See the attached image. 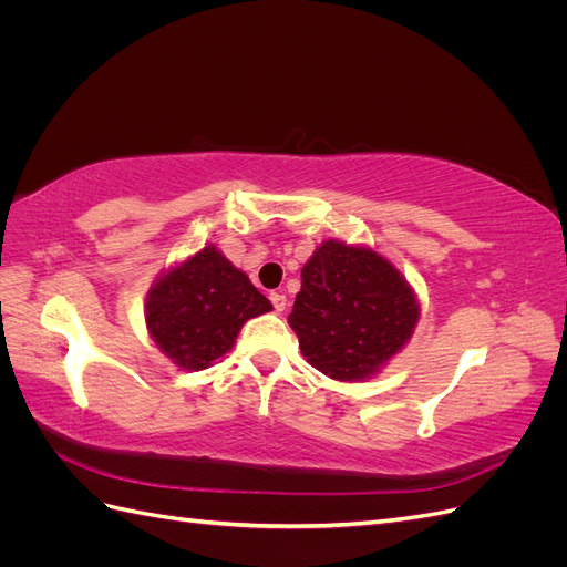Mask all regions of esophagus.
I'll return each mask as SVG.
<instances>
[{"instance_id": "34e87169", "label": "esophagus", "mask_w": 567, "mask_h": 567, "mask_svg": "<svg viewBox=\"0 0 567 567\" xmlns=\"http://www.w3.org/2000/svg\"><path fill=\"white\" fill-rule=\"evenodd\" d=\"M269 300H271V305H274V310H277L279 315L286 310L288 300H286V296H284V293H271V296H269Z\"/></svg>"}]
</instances>
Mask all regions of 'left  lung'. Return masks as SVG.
Here are the masks:
<instances>
[{"instance_id":"obj_1","label":"left lung","mask_w":567,"mask_h":567,"mask_svg":"<svg viewBox=\"0 0 567 567\" xmlns=\"http://www.w3.org/2000/svg\"><path fill=\"white\" fill-rule=\"evenodd\" d=\"M419 319L416 290L385 255L326 238L302 267L288 323L317 371L367 383L404 350Z\"/></svg>"}]
</instances>
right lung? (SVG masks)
Listing matches in <instances>:
<instances>
[{
    "mask_svg": "<svg viewBox=\"0 0 567 567\" xmlns=\"http://www.w3.org/2000/svg\"><path fill=\"white\" fill-rule=\"evenodd\" d=\"M271 310L248 274L215 244H205L158 274L144 300V321L169 362L203 371L234 348L248 319Z\"/></svg>",
    "mask_w": 567,
    "mask_h": 567,
    "instance_id": "add662e5",
    "label": "right lung"
}]
</instances>
